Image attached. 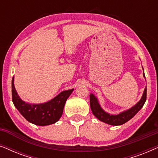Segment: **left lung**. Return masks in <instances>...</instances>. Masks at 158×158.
Returning <instances> with one entry per match:
<instances>
[{"label": "left lung", "instance_id": "8db88e82", "mask_svg": "<svg viewBox=\"0 0 158 158\" xmlns=\"http://www.w3.org/2000/svg\"><path fill=\"white\" fill-rule=\"evenodd\" d=\"M144 77H145L144 73ZM147 98V88L144 90L143 95L139 102L135 106H134L130 109L127 110L126 111L122 112V113L118 114V115H110L109 114L105 112L101 109L99 105L98 101L94 94L90 95V109L94 114V115L101 122L106 123L110 125H114V126H117V125H122L129 120H130L140 109L143 106L144 103H145Z\"/></svg>", "mask_w": 158, "mask_h": 158}]
</instances>
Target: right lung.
<instances>
[{"label": "right lung", "mask_w": 158, "mask_h": 158, "mask_svg": "<svg viewBox=\"0 0 158 158\" xmlns=\"http://www.w3.org/2000/svg\"><path fill=\"white\" fill-rule=\"evenodd\" d=\"M14 77L12 79V101L18 111L28 122L38 126L55 124L60 119L63 112L64 106L73 89L64 90L52 99L41 104H30L19 98L15 89Z\"/></svg>", "instance_id": "add662e5"}]
</instances>
